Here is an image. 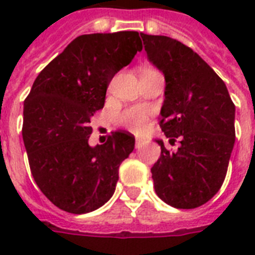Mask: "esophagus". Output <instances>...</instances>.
<instances>
[{"label":"esophagus","mask_w":255,"mask_h":255,"mask_svg":"<svg viewBox=\"0 0 255 255\" xmlns=\"http://www.w3.org/2000/svg\"><path fill=\"white\" fill-rule=\"evenodd\" d=\"M144 144V141L141 139H136V143H135V147L137 148V149H139L140 147H141V145H143Z\"/></svg>","instance_id":"esophagus-1"}]
</instances>
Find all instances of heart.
I'll return each mask as SVG.
<instances>
[{
	"label": "heart",
	"mask_w": 255,
	"mask_h": 255,
	"mask_svg": "<svg viewBox=\"0 0 255 255\" xmlns=\"http://www.w3.org/2000/svg\"><path fill=\"white\" fill-rule=\"evenodd\" d=\"M148 119V111L144 108H131L122 115L120 122L132 131L139 132L145 127Z\"/></svg>",
	"instance_id": "b5f03b06"
}]
</instances>
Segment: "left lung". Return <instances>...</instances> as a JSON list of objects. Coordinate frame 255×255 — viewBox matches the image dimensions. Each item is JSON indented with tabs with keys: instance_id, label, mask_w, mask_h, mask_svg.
<instances>
[{
	"instance_id": "8db88e82",
	"label": "left lung",
	"mask_w": 255,
	"mask_h": 255,
	"mask_svg": "<svg viewBox=\"0 0 255 255\" xmlns=\"http://www.w3.org/2000/svg\"><path fill=\"white\" fill-rule=\"evenodd\" d=\"M148 61L164 74L165 91L160 110L169 143L161 139V155L152 167L156 194L168 205L193 209L217 193L225 180L236 131V107L222 79L197 53L165 35L140 33Z\"/></svg>"
}]
</instances>
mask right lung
Returning <instances> with one entry per match:
<instances>
[{
  "label": "right lung",
  "mask_w": 255,
  "mask_h": 255,
  "mask_svg": "<svg viewBox=\"0 0 255 255\" xmlns=\"http://www.w3.org/2000/svg\"><path fill=\"white\" fill-rule=\"evenodd\" d=\"M141 49L137 31L79 35L34 81L23 103L22 137L38 188L59 209L88 213L115 192L135 137L116 131L91 147L90 122L103 108L112 78Z\"/></svg>",
  "instance_id": "obj_1"
}]
</instances>
